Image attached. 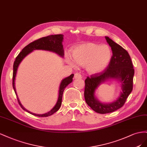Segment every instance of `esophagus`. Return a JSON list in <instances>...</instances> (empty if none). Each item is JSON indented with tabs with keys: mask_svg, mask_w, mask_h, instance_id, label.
<instances>
[{
	"mask_svg": "<svg viewBox=\"0 0 147 147\" xmlns=\"http://www.w3.org/2000/svg\"><path fill=\"white\" fill-rule=\"evenodd\" d=\"M74 79H81V78H82V76H81V74L80 73H77L74 74Z\"/></svg>",
	"mask_w": 147,
	"mask_h": 147,
	"instance_id": "esophagus-1",
	"label": "esophagus"
}]
</instances>
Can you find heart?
<instances>
[{
	"mask_svg": "<svg viewBox=\"0 0 147 147\" xmlns=\"http://www.w3.org/2000/svg\"><path fill=\"white\" fill-rule=\"evenodd\" d=\"M72 60L66 57V61L73 67L76 65L86 67L88 73L96 74L105 69L111 59V50L109 46L99 45L92 42H87L78 45L71 52ZM75 63L74 64V62Z\"/></svg>",
	"mask_w": 147,
	"mask_h": 147,
	"instance_id": "heart-1",
	"label": "heart"
}]
</instances>
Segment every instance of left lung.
Masks as SVG:
<instances>
[{
    "label": "left lung",
    "mask_w": 147,
    "mask_h": 147,
    "mask_svg": "<svg viewBox=\"0 0 147 147\" xmlns=\"http://www.w3.org/2000/svg\"><path fill=\"white\" fill-rule=\"evenodd\" d=\"M111 48L113 55L106 69L103 72L92 75L85 80L84 97L87 104L92 110L100 114L115 111L122 107L133 89L134 69L128 52L121 45L108 37H105ZM109 78H116L121 83L122 92L116 101L102 104L94 97V90L100 83Z\"/></svg>",
    "instance_id": "1"
}]
</instances>
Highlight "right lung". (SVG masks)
<instances>
[{"instance_id":"right-lung-1","label":"right lung","mask_w":147,"mask_h":147,"mask_svg":"<svg viewBox=\"0 0 147 147\" xmlns=\"http://www.w3.org/2000/svg\"><path fill=\"white\" fill-rule=\"evenodd\" d=\"M63 40V34H55V35H50L47 37H44L40 38L37 40L32 42L30 44H29L26 45L23 50H22L18 55L16 57V59L14 61L13 63V88L14 91L15 92V94L17 97V100L18 103L20 107L23 108L24 111L29 113L30 114L32 115H34L39 117H47L50 115H53V113L57 112L59 110L61 105V101H62V97H63V93L66 86H68L71 82L73 81V78L74 76V74H71L69 76L67 77L65 79H63L61 81L60 87H59V93H58V100L56 105H55L51 110L50 111L44 113V114L38 115L35 114V113H32L30 111H28L26 109H25L22 104H21L20 100L18 98L17 94H16L15 86V80L16 72H17V69L18 68V66L22 61L23 60V58L27 56L29 53H31L34 50H48V51L53 52L57 53L58 55L63 57L64 56V50L63 47L62 45V42Z\"/></svg>"}]
</instances>
